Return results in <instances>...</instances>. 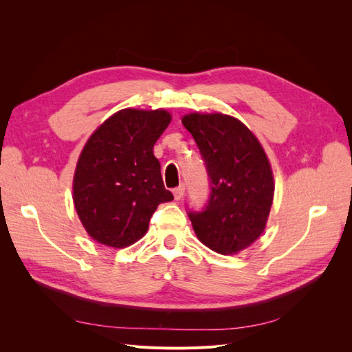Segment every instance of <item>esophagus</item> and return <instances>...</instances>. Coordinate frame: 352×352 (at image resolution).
Here are the masks:
<instances>
[{"label":"esophagus","mask_w":352,"mask_h":352,"mask_svg":"<svg viewBox=\"0 0 352 352\" xmlns=\"http://www.w3.org/2000/svg\"><path fill=\"white\" fill-rule=\"evenodd\" d=\"M184 194H185V186H177L176 189H173V197L176 201H180L184 198Z\"/></svg>","instance_id":"esophagus-1"}]
</instances>
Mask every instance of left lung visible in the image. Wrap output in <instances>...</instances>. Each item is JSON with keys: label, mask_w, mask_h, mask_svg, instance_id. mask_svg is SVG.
<instances>
[{"label": "left lung", "mask_w": 352, "mask_h": 352, "mask_svg": "<svg viewBox=\"0 0 352 352\" xmlns=\"http://www.w3.org/2000/svg\"><path fill=\"white\" fill-rule=\"evenodd\" d=\"M182 123L194 136L211 179L208 206L189 212L198 239L221 255H235L257 241L267 225L274 179L258 138L236 117L188 113Z\"/></svg>", "instance_id": "1"}]
</instances>
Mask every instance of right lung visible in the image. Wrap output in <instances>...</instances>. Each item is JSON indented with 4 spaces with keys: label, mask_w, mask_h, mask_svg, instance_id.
Instances as JSON below:
<instances>
[{
    "label": "right lung",
    "mask_w": 352,
    "mask_h": 352,
    "mask_svg": "<svg viewBox=\"0 0 352 352\" xmlns=\"http://www.w3.org/2000/svg\"><path fill=\"white\" fill-rule=\"evenodd\" d=\"M170 122L172 114L164 109H123L102 122L82 148L73 204L94 241L129 247L145 235L157 207L173 199L153 151Z\"/></svg>",
    "instance_id": "right-lung-1"
}]
</instances>
